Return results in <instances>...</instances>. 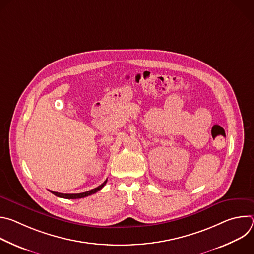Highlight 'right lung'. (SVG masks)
Segmentation results:
<instances>
[{"label":"right lung","instance_id":"obj_1","mask_svg":"<svg viewBox=\"0 0 254 254\" xmlns=\"http://www.w3.org/2000/svg\"><path fill=\"white\" fill-rule=\"evenodd\" d=\"M106 182H107V179L104 181V182L100 186H98V187H96L92 190H89L87 192H83V193H79V194H62V193H58V192H54V191H50V192L52 194H54L55 196L60 197V198H64V199H80V198H84V197H87L89 195H92V194L96 193L97 191H99L106 184Z\"/></svg>","mask_w":254,"mask_h":254}]
</instances>
